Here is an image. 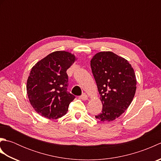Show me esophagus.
Returning a JSON list of instances; mask_svg holds the SVG:
<instances>
[{
	"instance_id": "obj_1",
	"label": "esophagus",
	"mask_w": 161,
	"mask_h": 161,
	"mask_svg": "<svg viewBox=\"0 0 161 161\" xmlns=\"http://www.w3.org/2000/svg\"><path fill=\"white\" fill-rule=\"evenodd\" d=\"M80 98L81 99V100H87L88 98V96L86 93H83V95H81V96L80 97Z\"/></svg>"
}]
</instances>
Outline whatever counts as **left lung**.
<instances>
[{
    "label": "left lung",
    "mask_w": 161,
    "mask_h": 161,
    "mask_svg": "<svg viewBox=\"0 0 161 161\" xmlns=\"http://www.w3.org/2000/svg\"><path fill=\"white\" fill-rule=\"evenodd\" d=\"M91 67L103 106L95 118L102 122L114 120L134 97L137 83L134 70L127 60L110 51L95 54Z\"/></svg>",
    "instance_id": "1"
}]
</instances>
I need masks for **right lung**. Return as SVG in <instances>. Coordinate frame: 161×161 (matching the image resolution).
Listing matches in <instances>:
<instances>
[{
    "mask_svg": "<svg viewBox=\"0 0 161 161\" xmlns=\"http://www.w3.org/2000/svg\"><path fill=\"white\" fill-rule=\"evenodd\" d=\"M77 60L75 54L55 51L34 66L27 81V94L30 104L39 115L57 119L66 115L75 97L67 91L66 70Z\"/></svg>",
    "mask_w": 161,
    "mask_h": 161,
    "instance_id": "1",
    "label": "right lung"
}]
</instances>
